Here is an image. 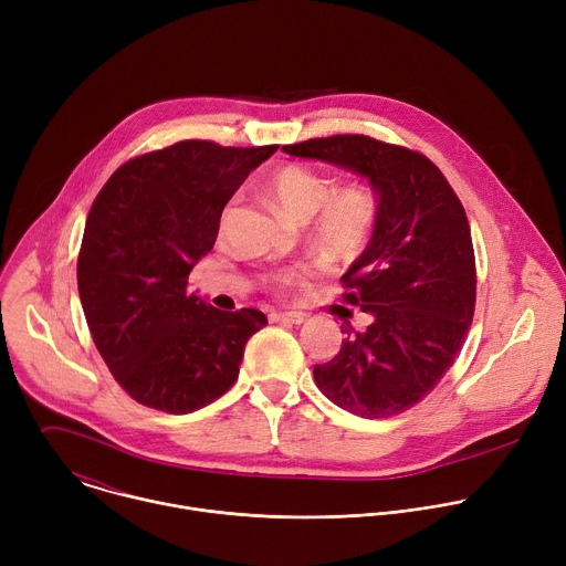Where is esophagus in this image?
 I'll use <instances>...</instances> for the list:
<instances>
[{
    "instance_id": "obj_1",
    "label": "esophagus",
    "mask_w": 566,
    "mask_h": 566,
    "mask_svg": "<svg viewBox=\"0 0 566 566\" xmlns=\"http://www.w3.org/2000/svg\"><path fill=\"white\" fill-rule=\"evenodd\" d=\"M271 319L282 322V325H286V327H293V325H302L306 317H304V313L291 311V313H271Z\"/></svg>"
}]
</instances>
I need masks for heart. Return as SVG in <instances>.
<instances>
[{
    "instance_id": "obj_1",
    "label": "heart",
    "mask_w": 566,
    "mask_h": 566,
    "mask_svg": "<svg viewBox=\"0 0 566 566\" xmlns=\"http://www.w3.org/2000/svg\"><path fill=\"white\" fill-rule=\"evenodd\" d=\"M269 195L280 212L306 223L313 219V234L317 244L332 255H356L369 239L374 223V203L365 192L345 190L334 195L332 184L302 166H284L271 175ZM230 206L223 210V219ZM304 271H280L273 275L277 289L293 286Z\"/></svg>"
}]
</instances>
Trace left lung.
Listing matches in <instances>:
<instances>
[{
	"mask_svg": "<svg viewBox=\"0 0 566 566\" xmlns=\"http://www.w3.org/2000/svg\"><path fill=\"white\" fill-rule=\"evenodd\" d=\"M363 177L376 195L374 230L343 275L345 300L367 313L338 356L313 367L319 391L363 419L415 408L452 367L474 313L476 273L465 210L432 160L360 134L282 147Z\"/></svg>",
	"mask_w": 566,
	"mask_h": 566,
	"instance_id": "1",
	"label": "left lung"
}]
</instances>
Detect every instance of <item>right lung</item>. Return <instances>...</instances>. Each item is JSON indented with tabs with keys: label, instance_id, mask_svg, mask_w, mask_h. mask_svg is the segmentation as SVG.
<instances>
[{
	"label": "right lung",
	"instance_id": "obj_1",
	"mask_svg": "<svg viewBox=\"0 0 566 566\" xmlns=\"http://www.w3.org/2000/svg\"><path fill=\"white\" fill-rule=\"evenodd\" d=\"M275 149L181 140L127 160L98 192L77 293L103 360L140 406L168 415L210 406L266 325L258 308L219 311L188 293V277L214 247L223 206Z\"/></svg>",
	"mask_w": 566,
	"mask_h": 566
}]
</instances>
